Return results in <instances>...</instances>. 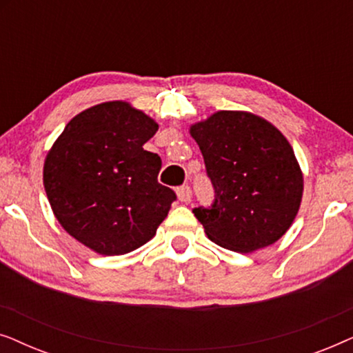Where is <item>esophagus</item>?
<instances>
[{
    "label": "esophagus",
    "instance_id": "1",
    "mask_svg": "<svg viewBox=\"0 0 353 353\" xmlns=\"http://www.w3.org/2000/svg\"><path fill=\"white\" fill-rule=\"evenodd\" d=\"M176 196L178 199H180L181 202H190L191 197H192V191L190 186H180L176 190Z\"/></svg>",
    "mask_w": 353,
    "mask_h": 353
}]
</instances>
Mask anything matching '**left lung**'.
I'll return each mask as SVG.
<instances>
[{"mask_svg": "<svg viewBox=\"0 0 353 353\" xmlns=\"http://www.w3.org/2000/svg\"><path fill=\"white\" fill-rule=\"evenodd\" d=\"M215 188L210 209H194L212 243L250 254L291 228L303 194V173L288 138L248 110H216L192 123Z\"/></svg>", "mask_w": 353, "mask_h": 353, "instance_id": "8db88e82", "label": "left lung"}]
</instances>
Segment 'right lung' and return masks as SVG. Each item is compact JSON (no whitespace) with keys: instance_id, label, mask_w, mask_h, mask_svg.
Returning a JSON list of instances; mask_svg holds the SVG:
<instances>
[{"instance_id":"right-lung-1","label":"right lung","mask_w":353,"mask_h":353,"mask_svg":"<svg viewBox=\"0 0 353 353\" xmlns=\"http://www.w3.org/2000/svg\"><path fill=\"white\" fill-rule=\"evenodd\" d=\"M159 123L127 101L77 114L45 157L43 185L62 228L99 255L141 248L175 192L157 181L162 161L144 149Z\"/></svg>"}]
</instances>
